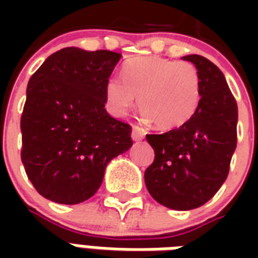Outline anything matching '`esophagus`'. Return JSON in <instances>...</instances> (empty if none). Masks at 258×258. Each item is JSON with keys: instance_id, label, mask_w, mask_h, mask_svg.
Here are the masks:
<instances>
[{"instance_id": "obj_1", "label": "esophagus", "mask_w": 258, "mask_h": 258, "mask_svg": "<svg viewBox=\"0 0 258 258\" xmlns=\"http://www.w3.org/2000/svg\"><path fill=\"white\" fill-rule=\"evenodd\" d=\"M145 130L140 127V125H134L133 127V133H131V138L134 141H142L145 138Z\"/></svg>"}]
</instances>
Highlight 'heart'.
Masks as SVG:
<instances>
[{
	"instance_id": "heart-1",
	"label": "heart",
	"mask_w": 258,
	"mask_h": 258,
	"mask_svg": "<svg viewBox=\"0 0 258 258\" xmlns=\"http://www.w3.org/2000/svg\"><path fill=\"white\" fill-rule=\"evenodd\" d=\"M123 79L112 77L105 87L109 106L124 116L140 98L146 121L159 130H174L194 117L202 98L195 64L162 56H138L123 68Z\"/></svg>"
}]
</instances>
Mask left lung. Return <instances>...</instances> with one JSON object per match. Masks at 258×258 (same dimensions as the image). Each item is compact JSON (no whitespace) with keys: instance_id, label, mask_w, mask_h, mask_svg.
<instances>
[{"instance_id":"1","label":"left lung","mask_w":258,"mask_h":258,"mask_svg":"<svg viewBox=\"0 0 258 258\" xmlns=\"http://www.w3.org/2000/svg\"><path fill=\"white\" fill-rule=\"evenodd\" d=\"M184 60L198 69L202 98L189 121L164 134H148L155 160L145 184L157 203L173 210L203 206L225 182L236 149L238 105L224 74L200 55Z\"/></svg>"}]
</instances>
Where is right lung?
<instances>
[{"mask_svg": "<svg viewBox=\"0 0 258 258\" xmlns=\"http://www.w3.org/2000/svg\"><path fill=\"white\" fill-rule=\"evenodd\" d=\"M121 55L69 47L27 84L20 118L22 163L37 192L77 205L99 189L107 163L133 146L130 124L105 109V87Z\"/></svg>", "mask_w": 258, "mask_h": 258, "instance_id": "1", "label": "right lung"}]
</instances>
